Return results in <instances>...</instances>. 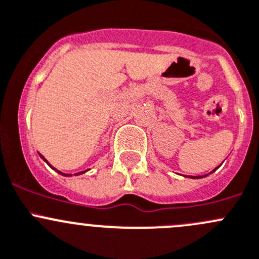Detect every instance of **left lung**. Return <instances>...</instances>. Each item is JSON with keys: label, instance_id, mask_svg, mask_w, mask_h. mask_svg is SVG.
Instances as JSON below:
<instances>
[{"label": "left lung", "instance_id": "left-lung-1", "mask_svg": "<svg viewBox=\"0 0 259 259\" xmlns=\"http://www.w3.org/2000/svg\"><path fill=\"white\" fill-rule=\"evenodd\" d=\"M217 169V168H215ZM215 169H214L213 171H215ZM213 171H211V173H213ZM210 174V173H209ZM208 174H205V176H189L188 177V178H192V179H200V178H204V177H207Z\"/></svg>", "mask_w": 259, "mask_h": 259}]
</instances>
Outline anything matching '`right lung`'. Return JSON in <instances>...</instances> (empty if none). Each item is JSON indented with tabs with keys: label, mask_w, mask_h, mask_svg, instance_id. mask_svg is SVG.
<instances>
[{
	"label": "right lung",
	"mask_w": 259,
	"mask_h": 259,
	"mask_svg": "<svg viewBox=\"0 0 259 259\" xmlns=\"http://www.w3.org/2000/svg\"><path fill=\"white\" fill-rule=\"evenodd\" d=\"M38 155H40V156H41V159H44V160H45V161H46V163H48V165H50V168H52V169H54V170H55V171H57V173H59V174H61V176H64V177H71V176H72V174H65V173H62V171L57 170V169H56V168H54V166H52V165H51V164H50V163H49V161H48V160H46V159H45V156H44V155H41V154H40V153H38ZM88 170H89V169H88ZM88 170H83V171H79V173H76V174H75V176H80V174H83V173H86V171H88Z\"/></svg>",
	"instance_id": "right-lung-1"
}]
</instances>
